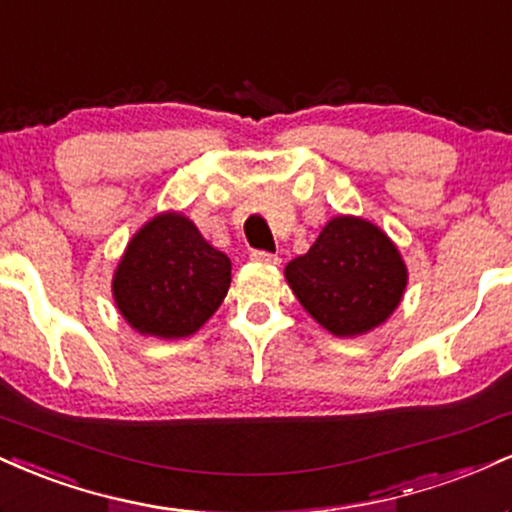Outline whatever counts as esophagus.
I'll list each match as a JSON object with an SVG mask.
<instances>
[{"label":"esophagus","mask_w":512,"mask_h":512,"mask_svg":"<svg viewBox=\"0 0 512 512\" xmlns=\"http://www.w3.org/2000/svg\"><path fill=\"white\" fill-rule=\"evenodd\" d=\"M251 261L266 263V266H278L280 256L278 254H270V251H251Z\"/></svg>","instance_id":"obj_1"}]
</instances>
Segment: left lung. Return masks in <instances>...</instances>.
I'll return each mask as SVG.
<instances>
[{"label":"left lung","mask_w":512,"mask_h":512,"mask_svg":"<svg viewBox=\"0 0 512 512\" xmlns=\"http://www.w3.org/2000/svg\"><path fill=\"white\" fill-rule=\"evenodd\" d=\"M285 278L299 304L338 338L364 335L398 309L407 268L381 227L338 215L306 251L287 263Z\"/></svg>","instance_id":"obj_1"}]
</instances>
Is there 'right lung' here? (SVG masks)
Masks as SVG:
<instances>
[{
    "instance_id": "1",
    "label": "right lung",
    "mask_w": 512,
    "mask_h": 512,
    "mask_svg": "<svg viewBox=\"0 0 512 512\" xmlns=\"http://www.w3.org/2000/svg\"><path fill=\"white\" fill-rule=\"evenodd\" d=\"M232 263L182 213H160L131 237L114 270L119 314L141 335L196 333L230 290Z\"/></svg>"
}]
</instances>
